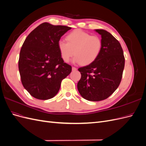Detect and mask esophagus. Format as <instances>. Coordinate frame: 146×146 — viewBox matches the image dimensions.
<instances>
[{
    "label": "esophagus",
    "instance_id": "34e87169",
    "mask_svg": "<svg viewBox=\"0 0 146 146\" xmlns=\"http://www.w3.org/2000/svg\"><path fill=\"white\" fill-rule=\"evenodd\" d=\"M72 71H76L77 68H75V67H72Z\"/></svg>",
    "mask_w": 146,
    "mask_h": 146
}]
</instances>
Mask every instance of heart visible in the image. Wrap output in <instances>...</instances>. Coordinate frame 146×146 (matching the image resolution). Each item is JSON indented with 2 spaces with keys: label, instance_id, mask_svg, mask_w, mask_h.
I'll list each match as a JSON object with an SVG mask.
<instances>
[{
  "label": "heart",
  "instance_id": "b5f03b06",
  "mask_svg": "<svg viewBox=\"0 0 146 146\" xmlns=\"http://www.w3.org/2000/svg\"><path fill=\"white\" fill-rule=\"evenodd\" d=\"M68 42L60 40L58 48L61 58L68 62L74 55L73 62L88 66L93 63L99 58L102 41L97 36H91L81 30H75L66 36Z\"/></svg>",
  "mask_w": 146,
  "mask_h": 146
}]
</instances>
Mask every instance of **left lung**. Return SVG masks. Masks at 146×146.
<instances>
[{"mask_svg": "<svg viewBox=\"0 0 146 146\" xmlns=\"http://www.w3.org/2000/svg\"><path fill=\"white\" fill-rule=\"evenodd\" d=\"M102 41L99 58L93 63L80 68L82 75L77 89L83 98L90 101L107 99L121 83L125 58L120 43L113 35L102 29H96Z\"/></svg>", "mask_w": 146, "mask_h": 146, "instance_id": "1", "label": "left lung"}]
</instances>
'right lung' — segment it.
<instances>
[{"instance_id":"add662e5","label":"right lung","mask_w":146,"mask_h":146,"mask_svg":"<svg viewBox=\"0 0 146 146\" xmlns=\"http://www.w3.org/2000/svg\"><path fill=\"white\" fill-rule=\"evenodd\" d=\"M71 29L44 23L31 32L21 49L18 62L21 82L33 98L51 99L72 67L64 62L58 48L61 37Z\"/></svg>"}]
</instances>
